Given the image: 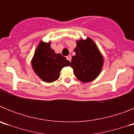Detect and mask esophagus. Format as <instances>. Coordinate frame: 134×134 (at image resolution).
Masks as SVG:
<instances>
[{"label":"esophagus","instance_id":"34e87169","mask_svg":"<svg viewBox=\"0 0 134 134\" xmlns=\"http://www.w3.org/2000/svg\"><path fill=\"white\" fill-rule=\"evenodd\" d=\"M66 59L68 60H69L70 62H71V56L70 55H68V56H66Z\"/></svg>","mask_w":134,"mask_h":134}]
</instances>
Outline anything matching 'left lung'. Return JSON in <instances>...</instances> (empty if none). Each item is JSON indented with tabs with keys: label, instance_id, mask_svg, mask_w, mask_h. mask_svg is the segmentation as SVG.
<instances>
[{
	"label": "left lung",
	"instance_id": "left-lung-1",
	"mask_svg": "<svg viewBox=\"0 0 134 134\" xmlns=\"http://www.w3.org/2000/svg\"><path fill=\"white\" fill-rule=\"evenodd\" d=\"M70 67L74 75L82 82H89L99 76L104 63L103 56L97 46L90 37L76 41Z\"/></svg>",
	"mask_w": 134,
	"mask_h": 134
}]
</instances>
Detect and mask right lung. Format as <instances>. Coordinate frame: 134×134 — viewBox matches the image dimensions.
<instances>
[{
  "label": "right lung",
  "mask_w": 134,
  "mask_h": 134,
  "mask_svg": "<svg viewBox=\"0 0 134 134\" xmlns=\"http://www.w3.org/2000/svg\"><path fill=\"white\" fill-rule=\"evenodd\" d=\"M48 43L41 41L31 60V66L35 74L46 82H53L60 77V72L70 62L61 54H55Z\"/></svg>",
  "instance_id": "1"
}]
</instances>
